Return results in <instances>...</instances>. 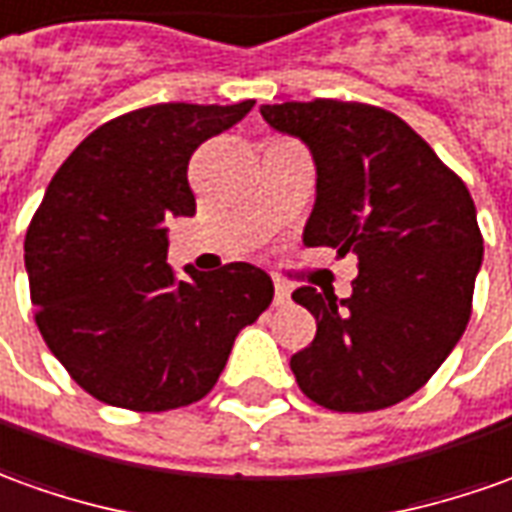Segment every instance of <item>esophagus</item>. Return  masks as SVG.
<instances>
[{
    "label": "esophagus",
    "mask_w": 512,
    "mask_h": 512,
    "mask_svg": "<svg viewBox=\"0 0 512 512\" xmlns=\"http://www.w3.org/2000/svg\"><path fill=\"white\" fill-rule=\"evenodd\" d=\"M290 287L287 284H281V281H276V295H273V303L276 306H287L290 303Z\"/></svg>",
    "instance_id": "34e87169"
}]
</instances>
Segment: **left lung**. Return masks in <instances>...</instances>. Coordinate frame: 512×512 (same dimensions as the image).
<instances>
[{
	"label": "left lung",
	"instance_id": "left-lung-1",
	"mask_svg": "<svg viewBox=\"0 0 512 512\" xmlns=\"http://www.w3.org/2000/svg\"><path fill=\"white\" fill-rule=\"evenodd\" d=\"M270 128L312 150L317 200L303 245L357 253L351 298L298 287L317 320L290 359L303 396L376 412L421 390L463 337L482 264L468 186L396 114L365 102L262 105Z\"/></svg>",
	"mask_w": 512,
	"mask_h": 512
}]
</instances>
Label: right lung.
I'll return each mask as SVG.
<instances>
[{
    "instance_id": "1",
    "label": "right lung",
    "mask_w": 512,
    "mask_h": 512,
    "mask_svg": "<svg viewBox=\"0 0 512 512\" xmlns=\"http://www.w3.org/2000/svg\"><path fill=\"white\" fill-rule=\"evenodd\" d=\"M256 102H158L105 122L61 164L30 220L35 326L74 382L133 412L189 407L220 379L239 329L273 301L262 267L167 264L172 217H192L189 158Z\"/></svg>"
}]
</instances>
